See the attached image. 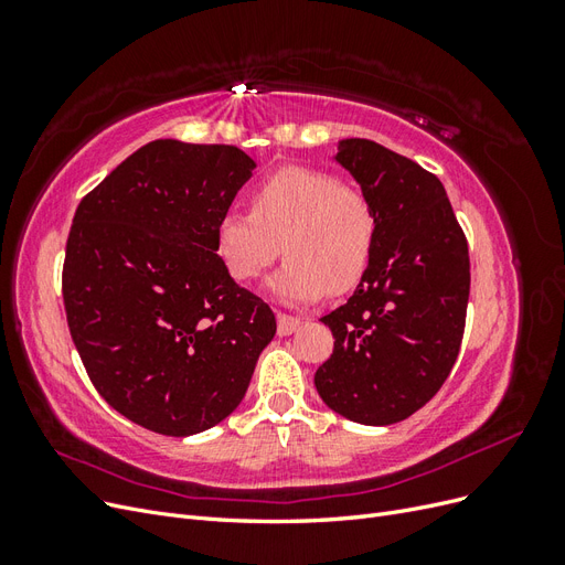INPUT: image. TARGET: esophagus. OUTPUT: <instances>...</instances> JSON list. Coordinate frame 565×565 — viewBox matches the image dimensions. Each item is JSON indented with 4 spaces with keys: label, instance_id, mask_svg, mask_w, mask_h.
<instances>
[{
    "label": "esophagus",
    "instance_id": "34e87169",
    "mask_svg": "<svg viewBox=\"0 0 565 565\" xmlns=\"http://www.w3.org/2000/svg\"><path fill=\"white\" fill-rule=\"evenodd\" d=\"M301 328V320L295 318V316H287V313H278V334L280 337H287L292 334Z\"/></svg>",
    "mask_w": 565,
    "mask_h": 565
}]
</instances>
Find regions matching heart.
<instances>
[{
    "label": "heart",
    "instance_id": "heart-1",
    "mask_svg": "<svg viewBox=\"0 0 565 565\" xmlns=\"http://www.w3.org/2000/svg\"><path fill=\"white\" fill-rule=\"evenodd\" d=\"M214 245L237 282L259 278L282 245L287 262L270 278V295L309 303L328 289L347 292L363 278L377 245V212L337 177L289 167L254 188L252 212L221 214Z\"/></svg>",
    "mask_w": 565,
    "mask_h": 565
}]
</instances>
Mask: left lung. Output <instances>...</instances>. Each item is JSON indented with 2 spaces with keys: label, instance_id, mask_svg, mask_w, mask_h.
Segmentation results:
<instances>
[{
  "label": "left lung",
  "instance_id": "obj_1",
  "mask_svg": "<svg viewBox=\"0 0 565 565\" xmlns=\"http://www.w3.org/2000/svg\"><path fill=\"white\" fill-rule=\"evenodd\" d=\"M334 160L377 212V245L353 297L322 316L334 351L316 372L330 409L386 426L429 403L457 361L469 303V247L446 188L417 162L367 139Z\"/></svg>",
  "mask_w": 565,
  "mask_h": 565
}]
</instances>
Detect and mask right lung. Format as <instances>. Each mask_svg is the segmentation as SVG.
I'll return each instance as SVG.
<instances>
[{
	"mask_svg": "<svg viewBox=\"0 0 565 565\" xmlns=\"http://www.w3.org/2000/svg\"><path fill=\"white\" fill-rule=\"evenodd\" d=\"M256 162L235 146L150 141L84 195L63 301L104 401L162 436H193L245 398L276 316L218 262L214 231Z\"/></svg>",
	"mask_w": 565,
	"mask_h": 565,
	"instance_id": "right-lung-1",
	"label": "right lung"
}]
</instances>
